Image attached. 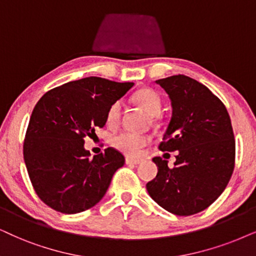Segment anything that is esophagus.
Instances as JSON below:
<instances>
[{
    "label": "esophagus",
    "instance_id": "34e87169",
    "mask_svg": "<svg viewBox=\"0 0 256 256\" xmlns=\"http://www.w3.org/2000/svg\"><path fill=\"white\" fill-rule=\"evenodd\" d=\"M125 162H126V164H139L140 163V160H134V158H130V157H126Z\"/></svg>",
    "mask_w": 256,
    "mask_h": 256
}]
</instances>
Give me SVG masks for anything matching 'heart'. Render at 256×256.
Returning <instances> with one entry per match:
<instances>
[{"label":"heart","instance_id":"1","mask_svg":"<svg viewBox=\"0 0 256 256\" xmlns=\"http://www.w3.org/2000/svg\"><path fill=\"white\" fill-rule=\"evenodd\" d=\"M134 99L136 104H138L151 116L158 114L162 108L160 96L152 88H143L138 90ZM119 116H120V102H116L108 111V116H106L108 124L110 126L117 124ZM148 143V138L146 136L131 134V132H120V134L112 137L113 146L118 148L119 151L124 152L125 154H128V156H138Z\"/></svg>","mask_w":256,"mask_h":256}]
</instances>
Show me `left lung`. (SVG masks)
Wrapping results in <instances>:
<instances>
[{
    "label": "left lung",
    "mask_w": 256,
    "mask_h": 256,
    "mask_svg": "<svg viewBox=\"0 0 256 256\" xmlns=\"http://www.w3.org/2000/svg\"><path fill=\"white\" fill-rule=\"evenodd\" d=\"M171 100L172 116L160 144L177 151L174 166L154 160L156 178L146 184L151 198L178 216L197 214L223 192L235 166V139L227 108L208 87L178 74L156 80Z\"/></svg>",
    "instance_id": "obj_1"
}]
</instances>
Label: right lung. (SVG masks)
Segmentation results:
<instances>
[{
	"mask_svg": "<svg viewBox=\"0 0 256 256\" xmlns=\"http://www.w3.org/2000/svg\"><path fill=\"white\" fill-rule=\"evenodd\" d=\"M132 86L88 76L48 90L35 105L24 158L35 192L52 209L76 214L104 197L125 158L113 148L90 158L85 137L104 128L108 108Z\"/></svg>",
	"mask_w": 256,
	"mask_h": 256,
	"instance_id": "add662e5",
	"label": "right lung"
}]
</instances>
